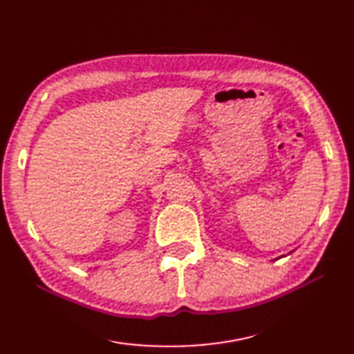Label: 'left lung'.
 Listing matches in <instances>:
<instances>
[{"label": "left lung", "mask_w": 354, "mask_h": 354, "mask_svg": "<svg viewBox=\"0 0 354 354\" xmlns=\"http://www.w3.org/2000/svg\"><path fill=\"white\" fill-rule=\"evenodd\" d=\"M281 257H286V256H281Z\"/></svg>", "instance_id": "obj_1"}]
</instances>
